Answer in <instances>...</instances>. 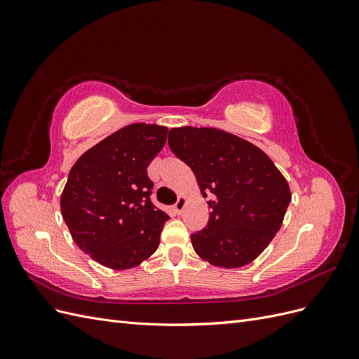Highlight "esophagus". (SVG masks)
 I'll use <instances>...</instances> for the list:
<instances>
[{
    "label": "esophagus",
    "instance_id": "34e87169",
    "mask_svg": "<svg viewBox=\"0 0 359 359\" xmlns=\"http://www.w3.org/2000/svg\"><path fill=\"white\" fill-rule=\"evenodd\" d=\"M186 205H187V198L186 196H180V199H178V202L173 205V208H175V211L178 212V214H181L182 211H184V208H186Z\"/></svg>",
    "mask_w": 359,
    "mask_h": 359
}]
</instances>
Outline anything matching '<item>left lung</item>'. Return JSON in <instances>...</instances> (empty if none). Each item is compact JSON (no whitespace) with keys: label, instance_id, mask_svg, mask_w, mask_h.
Wrapping results in <instances>:
<instances>
[{"label":"left lung","instance_id":"obj_1","mask_svg":"<svg viewBox=\"0 0 359 359\" xmlns=\"http://www.w3.org/2000/svg\"><path fill=\"white\" fill-rule=\"evenodd\" d=\"M168 142L203 196L212 194L208 224L191 235L194 252L227 269L253 262L283 224L292 198L286 178L262 149L220 128L175 127Z\"/></svg>","mask_w":359,"mask_h":359}]
</instances>
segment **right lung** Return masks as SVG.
I'll list each match as a JSON object with an SVG mask.
<instances>
[{"instance_id": "right-lung-1", "label": "right lung", "mask_w": 359, "mask_h": 359, "mask_svg": "<svg viewBox=\"0 0 359 359\" xmlns=\"http://www.w3.org/2000/svg\"><path fill=\"white\" fill-rule=\"evenodd\" d=\"M168 127L135 123L78 158L61 194V214L83 253L111 269L153 255L169 215L149 201L147 168L166 144Z\"/></svg>"}]
</instances>
